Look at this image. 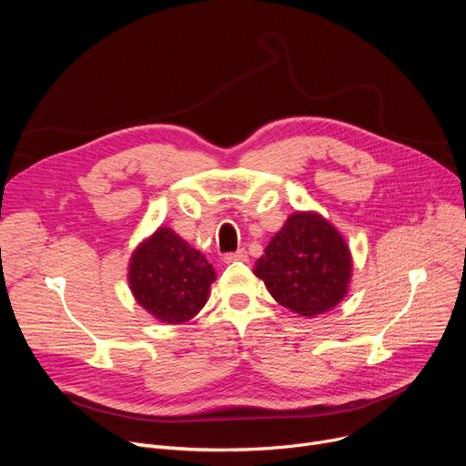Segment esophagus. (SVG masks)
I'll return each mask as SVG.
<instances>
[{
	"mask_svg": "<svg viewBox=\"0 0 466 466\" xmlns=\"http://www.w3.org/2000/svg\"><path fill=\"white\" fill-rule=\"evenodd\" d=\"M248 258H249V255H248L246 249H238L236 253H227V255L223 257V260H225L227 264H230V262H246Z\"/></svg>",
	"mask_w": 466,
	"mask_h": 466,
	"instance_id": "obj_1",
	"label": "esophagus"
}]
</instances>
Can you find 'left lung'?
Instances as JSON below:
<instances>
[{
	"mask_svg": "<svg viewBox=\"0 0 466 466\" xmlns=\"http://www.w3.org/2000/svg\"><path fill=\"white\" fill-rule=\"evenodd\" d=\"M351 253L341 234L313 211L292 213L257 260L268 292L302 317L332 309L348 295Z\"/></svg>",
	"mask_w": 466,
	"mask_h": 466,
	"instance_id": "8db88e82",
	"label": "left lung"
}]
</instances>
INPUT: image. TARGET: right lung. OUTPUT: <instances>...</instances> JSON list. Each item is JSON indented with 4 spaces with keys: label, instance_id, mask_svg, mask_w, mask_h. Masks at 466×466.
<instances>
[{
    "label": "right lung",
    "instance_id": "add662e5",
    "mask_svg": "<svg viewBox=\"0 0 466 466\" xmlns=\"http://www.w3.org/2000/svg\"><path fill=\"white\" fill-rule=\"evenodd\" d=\"M213 281L206 257L167 227L139 243L128 266L136 302L167 325L190 321L206 306Z\"/></svg>",
    "mask_w": 466,
    "mask_h": 466
}]
</instances>
